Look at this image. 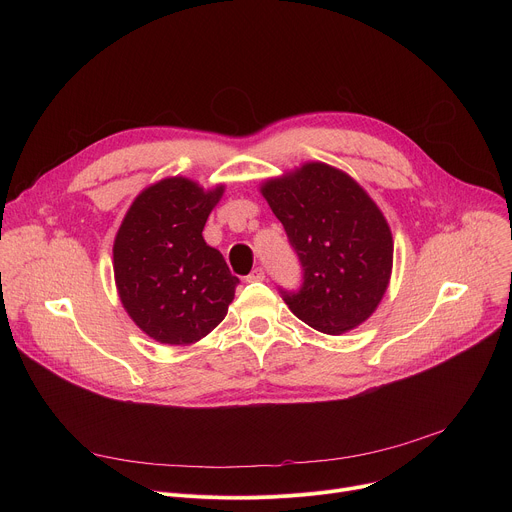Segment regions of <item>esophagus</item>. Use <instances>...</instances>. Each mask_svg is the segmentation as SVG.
Wrapping results in <instances>:
<instances>
[{"label": "esophagus", "mask_w": 512, "mask_h": 512, "mask_svg": "<svg viewBox=\"0 0 512 512\" xmlns=\"http://www.w3.org/2000/svg\"><path fill=\"white\" fill-rule=\"evenodd\" d=\"M245 279H247V281H263V279H265V269H263V267H255Z\"/></svg>", "instance_id": "esophagus-1"}]
</instances>
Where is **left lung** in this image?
<instances>
[{"mask_svg":"<svg viewBox=\"0 0 512 512\" xmlns=\"http://www.w3.org/2000/svg\"><path fill=\"white\" fill-rule=\"evenodd\" d=\"M302 265L298 291L279 287L302 322L342 334L379 306L393 267L383 212L350 176L312 162L261 188Z\"/></svg>","mask_w":512,"mask_h":512,"instance_id":"left-lung-1","label":"left lung"}]
</instances>
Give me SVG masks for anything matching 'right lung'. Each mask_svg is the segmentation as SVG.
Instances as JSON below:
<instances>
[{
	"label": "right lung",
	"instance_id": "right-lung-1",
	"mask_svg": "<svg viewBox=\"0 0 512 512\" xmlns=\"http://www.w3.org/2000/svg\"><path fill=\"white\" fill-rule=\"evenodd\" d=\"M223 186L204 192L186 178L145 188L127 210L113 245L119 298L131 320L162 344L186 346L221 324L235 277L202 229Z\"/></svg>",
	"mask_w": 512,
	"mask_h": 512
}]
</instances>
